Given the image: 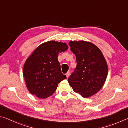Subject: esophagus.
Returning a JSON list of instances; mask_svg holds the SVG:
<instances>
[{"instance_id":"obj_1","label":"esophagus","mask_w":128,"mask_h":128,"mask_svg":"<svg viewBox=\"0 0 128 128\" xmlns=\"http://www.w3.org/2000/svg\"><path fill=\"white\" fill-rule=\"evenodd\" d=\"M70 72H69V71H68V72L66 74V75L67 78H68L69 77V76H70Z\"/></svg>"}]
</instances>
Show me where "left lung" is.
<instances>
[{"mask_svg":"<svg viewBox=\"0 0 128 128\" xmlns=\"http://www.w3.org/2000/svg\"><path fill=\"white\" fill-rule=\"evenodd\" d=\"M70 49L76 56L77 65L68 79L74 91L88 98L104 86L108 73L106 60L100 49L86 41H71Z\"/></svg>","mask_w":128,"mask_h":128,"instance_id":"obj_1","label":"left lung"}]
</instances>
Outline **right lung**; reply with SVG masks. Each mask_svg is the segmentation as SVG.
Wrapping results in <instances>:
<instances>
[{"mask_svg":"<svg viewBox=\"0 0 128 128\" xmlns=\"http://www.w3.org/2000/svg\"><path fill=\"white\" fill-rule=\"evenodd\" d=\"M68 48L66 43L49 41L40 44L26 60L23 75L32 95L42 99L48 97L54 93L58 84L66 79L61 72L58 55Z\"/></svg>","mask_w":128,"mask_h":128,"instance_id":"1","label":"right lung"}]
</instances>
